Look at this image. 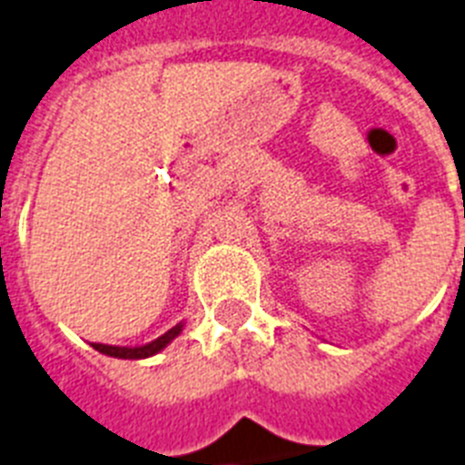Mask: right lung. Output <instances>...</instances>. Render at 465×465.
Segmentation results:
<instances>
[{
    "instance_id": "1",
    "label": "right lung",
    "mask_w": 465,
    "mask_h": 465,
    "mask_svg": "<svg viewBox=\"0 0 465 465\" xmlns=\"http://www.w3.org/2000/svg\"><path fill=\"white\" fill-rule=\"evenodd\" d=\"M182 322L177 326H173L170 331L163 333L161 338H155L151 343L146 345H136V348H129V345H105V343H93V348L103 355H110V358H122V360H143V358H151L155 352H161L163 348L168 343H173L174 338L182 333Z\"/></svg>"
}]
</instances>
